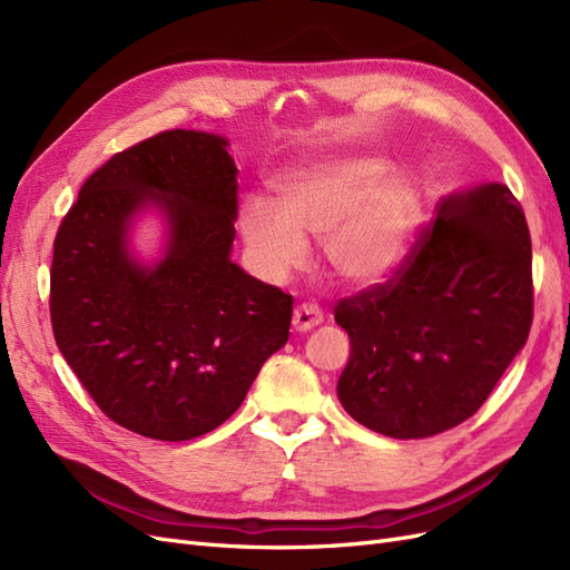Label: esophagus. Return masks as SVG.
<instances>
[{"label": "esophagus", "instance_id": "34e87169", "mask_svg": "<svg viewBox=\"0 0 570 570\" xmlns=\"http://www.w3.org/2000/svg\"><path fill=\"white\" fill-rule=\"evenodd\" d=\"M321 321H323V314H321L318 306L299 304L295 308V314H292V331L306 333V331H312V327H316Z\"/></svg>", "mask_w": 570, "mask_h": 570}]
</instances>
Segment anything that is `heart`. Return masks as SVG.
<instances>
[{"label":"heart","mask_w":570,"mask_h":570,"mask_svg":"<svg viewBox=\"0 0 570 570\" xmlns=\"http://www.w3.org/2000/svg\"><path fill=\"white\" fill-rule=\"evenodd\" d=\"M392 164L375 154H350L299 166L278 183L281 206L247 197L239 230L254 262L271 278L306 264L304 235L323 239L327 266L358 289L400 273L416 245L421 197L404 180H390Z\"/></svg>","instance_id":"b5f03b06"}]
</instances>
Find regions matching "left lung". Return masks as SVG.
<instances>
[{"label": "left lung", "mask_w": 570, "mask_h": 570, "mask_svg": "<svg viewBox=\"0 0 570 570\" xmlns=\"http://www.w3.org/2000/svg\"><path fill=\"white\" fill-rule=\"evenodd\" d=\"M352 342L337 396L354 421L396 440L444 433L488 400L532 323L525 214L502 183L438 204L392 281L340 299Z\"/></svg>", "instance_id": "obj_1"}]
</instances>
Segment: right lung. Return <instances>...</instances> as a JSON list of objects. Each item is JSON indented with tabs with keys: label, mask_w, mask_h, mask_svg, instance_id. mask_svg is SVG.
<instances>
[{
	"label": "right lung",
	"mask_w": 570,
	"mask_h": 570,
	"mask_svg": "<svg viewBox=\"0 0 570 570\" xmlns=\"http://www.w3.org/2000/svg\"><path fill=\"white\" fill-rule=\"evenodd\" d=\"M147 208L167 220L154 265L129 249L131 220ZM235 218L226 137L166 130L114 154L61 220L49 281L55 340L97 406L137 435L212 433L289 337L292 297L230 262Z\"/></svg>",
	"instance_id": "obj_1"
}]
</instances>
